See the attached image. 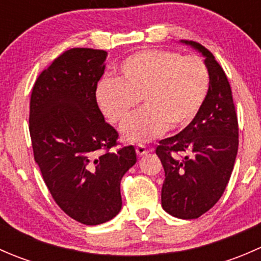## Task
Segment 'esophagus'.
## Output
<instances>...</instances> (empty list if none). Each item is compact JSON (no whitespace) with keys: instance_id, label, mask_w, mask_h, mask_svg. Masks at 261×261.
Instances as JSON below:
<instances>
[{"instance_id":"obj_1","label":"esophagus","mask_w":261,"mask_h":261,"mask_svg":"<svg viewBox=\"0 0 261 261\" xmlns=\"http://www.w3.org/2000/svg\"><path fill=\"white\" fill-rule=\"evenodd\" d=\"M136 152H138L139 156H144V155H146L147 152H149V150L146 149L145 145H143V144H139V145H136Z\"/></svg>"}]
</instances>
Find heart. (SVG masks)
<instances>
[{
  "label": "heart",
  "mask_w": 261,
  "mask_h": 261,
  "mask_svg": "<svg viewBox=\"0 0 261 261\" xmlns=\"http://www.w3.org/2000/svg\"><path fill=\"white\" fill-rule=\"evenodd\" d=\"M117 78H103L96 87V102L130 143H146L168 128L188 127L203 109L210 91V72L198 57L168 50H144L118 65Z\"/></svg>",
  "instance_id": "heart-1"
}]
</instances>
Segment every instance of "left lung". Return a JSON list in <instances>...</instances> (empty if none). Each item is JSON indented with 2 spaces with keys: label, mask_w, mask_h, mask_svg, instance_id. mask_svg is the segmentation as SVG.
Returning <instances> with one entry per match:
<instances>
[{
  "label": "left lung",
  "mask_w": 261,
  "mask_h": 261,
  "mask_svg": "<svg viewBox=\"0 0 261 261\" xmlns=\"http://www.w3.org/2000/svg\"><path fill=\"white\" fill-rule=\"evenodd\" d=\"M181 43L204 58L208 96L188 127L159 141L156 155L165 172L163 208L177 218L192 220L211 210L225 192L238 155L239 125L230 83L212 53L196 41Z\"/></svg>",
  "instance_id": "1"
}]
</instances>
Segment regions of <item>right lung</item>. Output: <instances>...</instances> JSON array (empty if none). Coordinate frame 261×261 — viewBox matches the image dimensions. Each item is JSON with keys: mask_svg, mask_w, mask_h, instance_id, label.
<instances>
[{"mask_svg": "<svg viewBox=\"0 0 261 261\" xmlns=\"http://www.w3.org/2000/svg\"><path fill=\"white\" fill-rule=\"evenodd\" d=\"M107 55L67 50L41 72L30 99L29 130L44 181L63 211L89 226L121 211V179L136 163L133 145L110 151L118 134L94 97Z\"/></svg>", "mask_w": 261, "mask_h": 261, "instance_id": "obj_1", "label": "right lung"}]
</instances>
